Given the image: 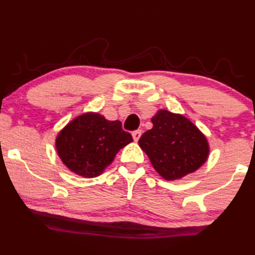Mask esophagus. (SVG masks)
Listing matches in <instances>:
<instances>
[{"label": "esophagus", "mask_w": 255, "mask_h": 255, "mask_svg": "<svg viewBox=\"0 0 255 255\" xmlns=\"http://www.w3.org/2000/svg\"><path fill=\"white\" fill-rule=\"evenodd\" d=\"M140 136H141V130H136V131L132 132V138H133V140H135V141L139 140Z\"/></svg>", "instance_id": "obj_1"}]
</instances>
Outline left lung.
Segmentation results:
<instances>
[{
    "mask_svg": "<svg viewBox=\"0 0 255 255\" xmlns=\"http://www.w3.org/2000/svg\"><path fill=\"white\" fill-rule=\"evenodd\" d=\"M150 120L153 128L143 133L138 144L164 180H180L204 165L209 156V143L195 124L164 109Z\"/></svg>",
    "mask_w": 255,
    "mask_h": 255,
    "instance_id": "obj_1",
    "label": "left lung"
}]
</instances>
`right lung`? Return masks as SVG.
Listing matches in <instances>:
<instances>
[{
	"label": "right lung",
	"mask_w": 255,
	"mask_h": 255,
	"mask_svg": "<svg viewBox=\"0 0 255 255\" xmlns=\"http://www.w3.org/2000/svg\"><path fill=\"white\" fill-rule=\"evenodd\" d=\"M131 141V135L123 130L119 120L110 122L98 112H85L57 133L55 146L68 170L83 178H96Z\"/></svg>",
	"instance_id": "right-lung-1"
}]
</instances>
